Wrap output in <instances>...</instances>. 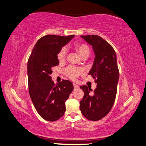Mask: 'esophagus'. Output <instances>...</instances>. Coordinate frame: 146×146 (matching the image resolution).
Returning a JSON list of instances; mask_svg holds the SVG:
<instances>
[{"mask_svg": "<svg viewBox=\"0 0 146 146\" xmlns=\"http://www.w3.org/2000/svg\"><path fill=\"white\" fill-rule=\"evenodd\" d=\"M73 87H74V89H77V88H79V86L75 84H73Z\"/></svg>", "mask_w": 146, "mask_h": 146, "instance_id": "obj_1", "label": "esophagus"}]
</instances>
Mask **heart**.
I'll use <instances>...</instances> for the list:
<instances>
[{
    "instance_id": "1",
    "label": "heart",
    "mask_w": 146,
    "mask_h": 146,
    "mask_svg": "<svg viewBox=\"0 0 146 146\" xmlns=\"http://www.w3.org/2000/svg\"><path fill=\"white\" fill-rule=\"evenodd\" d=\"M75 48L77 52L79 53L81 58L84 56H88L90 54L89 47L84 44H76ZM67 51L64 48H62L58 54V59L60 62L64 61L65 59ZM64 73L69 78L71 79H75L79 75L84 73V70L81 68H77L75 67H69L64 70Z\"/></svg>"
}]
</instances>
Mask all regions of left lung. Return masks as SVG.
<instances>
[{
	"label": "left lung",
	"instance_id": "1",
	"mask_svg": "<svg viewBox=\"0 0 146 146\" xmlns=\"http://www.w3.org/2000/svg\"><path fill=\"white\" fill-rule=\"evenodd\" d=\"M81 38L92 46L94 52V60L89 74L95 79L97 86L92 94L89 86H80L84 96L79 107L86 119L99 121L110 111L116 98L119 79L117 55L111 45L97 35Z\"/></svg>",
	"mask_w": 146,
	"mask_h": 146
}]
</instances>
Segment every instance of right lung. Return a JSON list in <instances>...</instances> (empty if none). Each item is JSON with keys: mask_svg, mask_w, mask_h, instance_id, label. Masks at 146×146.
<instances>
[{"mask_svg": "<svg viewBox=\"0 0 146 146\" xmlns=\"http://www.w3.org/2000/svg\"><path fill=\"white\" fill-rule=\"evenodd\" d=\"M75 36L46 35L38 40L27 62L29 93L40 117L55 121L63 116L65 102L73 90V84L62 80L54 84L52 68L59 64L58 52Z\"/></svg>", "mask_w": 146, "mask_h": 146, "instance_id": "add662e5", "label": "right lung"}]
</instances>
